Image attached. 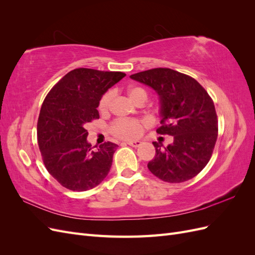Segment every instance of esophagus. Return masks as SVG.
<instances>
[{"mask_svg":"<svg viewBox=\"0 0 255 255\" xmlns=\"http://www.w3.org/2000/svg\"><path fill=\"white\" fill-rule=\"evenodd\" d=\"M141 143H142V142L139 141V140H134V141H128V144L134 146V148H138V146L141 145Z\"/></svg>","mask_w":255,"mask_h":255,"instance_id":"obj_1","label":"esophagus"}]
</instances>
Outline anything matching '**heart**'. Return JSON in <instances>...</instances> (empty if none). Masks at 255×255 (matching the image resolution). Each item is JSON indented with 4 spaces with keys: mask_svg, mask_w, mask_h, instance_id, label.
I'll list each match as a JSON object with an SVG mask.
<instances>
[{
    "mask_svg": "<svg viewBox=\"0 0 255 255\" xmlns=\"http://www.w3.org/2000/svg\"><path fill=\"white\" fill-rule=\"evenodd\" d=\"M127 94L129 100L135 104L138 103H144L148 99V92L143 88L138 86H130L128 88ZM112 100V95L107 94L103 96L99 104V111L102 114L106 113L110 109ZM141 132V125L136 120H129V119H120L116 121L112 127V133L122 139H133L137 136H139Z\"/></svg>",
    "mask_w": 255,
    "mask_h": 255,
    "instance_id": "obj_1",
    "label": "heart"
}]
</instances>
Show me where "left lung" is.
<instances>
[{
    "label": "left lung",
    "mask_w": 255,
    "mask_h": 255,
    "mask_svg": "<svg viewBox=\"0 0 255 255\" xmlns=\"http://www.w3.org/2000/svg\"><path fill=\"white\" fill-rule=\"evenodd\" d=\"M130 79L149 86L159 99L161 127L156 132L173 136V142L160 149L149 170L168 183H182L196 176L207 165L218 135L215 105L206 90L195 79L169 68L138 72Z\"/></svg>",
    "instance_id": "obj_1"
}]
</instances>
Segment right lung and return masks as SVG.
Returning a JSON list of instances; mask_svg holds the SVG:
<instances>
[{"label":"right lung","mask_w":255,"mask_h":255,"mask_svg":"<svg viewBox=\"0 0 255 255\" xmlns=\"http://www.w3.org/2000/svg\"><path fill=\"white\" fill-rule=\"evenodd\" d=\"M125 76L122 72L74 69L44 99L37 125L38 144L47 170L64 187L89 190L109 174L118 145L107 141L92 150L85 127L100 118L97 107L103 95Z\"/></svg>","instance_id":"obj_1"}]
</instances>
